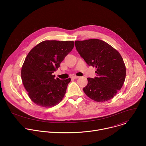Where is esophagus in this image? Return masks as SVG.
Segmentation results:
<instances>
[{"label":"esophagus","mask_w":146,"mask_h":146,"mask_svg":"<svg viewBox=\"0 0 146 146\" xmlns=\"http://www.w3.org/2000/svg\"><path fill=\"white\" fill-rule=\"evenodd\" d=\"M80 77L79 76H72V78H78Z\"/></svg>","instance_id":"obj_1"}]
</instances>
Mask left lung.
<instances>
[{"label":"left lung","instance_id":"8db88e82","mask_svg":"<svg viewBox=\"0 0 146 146\" xmlns=\"http://www.w3.org/2000/svg\"><path fill=\"white\" fill-rule=\"evenodd\" d=\"M75 46L86 63L96 68L97 77L87 78L84 93L98 102L112 99L121 89L126 77L125 65L119 52L99 39L77 40Z\"/></svg>","mask_w":146,"mask_h":146}]
</instances>
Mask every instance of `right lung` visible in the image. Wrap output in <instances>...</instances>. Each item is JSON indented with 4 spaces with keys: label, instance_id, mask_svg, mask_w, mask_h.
<instances>
[{
    "label": "right lung",
    "instance_id": "1",
    "mask_svg": "<svg viewBox=\"0 0 146 146\" xmlns=\"http://www.w3.org/2000/svg\"><path fill=\"white\" fill-rule=\"evenodd\" d=\"M74 46L73 41L45 40L27 55L21 68V78L29 98L36 105L50 108L63 99L71 79H55L52 73Z\"/></svg>",
    "mask_w": 146,
    "mask_h": 146
}]
</instances>
